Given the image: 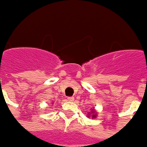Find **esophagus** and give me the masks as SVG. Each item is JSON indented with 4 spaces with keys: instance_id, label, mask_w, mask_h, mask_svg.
I'll return each instance as SVG.
<instances>
[{
    "instance_id": "esophagus-1",
    "label": "esophagus",
    "mask_w": 147,
    "mask_h": 147,
    "mask_svg": "<svg viewBox=\"0 0 147 147\" xmlns=\"http://www.w3.org/2000/svg\"><path fill=\"white\" fill-rule=\"evenodd\" d=\"M67 100H68L69 101H74V97H68Z\"/></svg>"
}]
</instances>
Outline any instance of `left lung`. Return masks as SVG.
Instances as JSON below:
<instances>
[{"instance_id": "8db88e82", "label": "left lung", "mask_w": 147, "mask_h": 147, "mask_svg": "<svg viewBox=\"0 0 147 147\" xmlns=\"http://www.w3.org/2000/svg\"><path fill=\"white\" fill-rule=\"evenodd\" d=\"M89 115H91V117L94 119V118H96V112H95V110H92V111H91V113L89 112L88 113ZM88 118H90V116H88Z\"/></svg>"}]
</instances>
